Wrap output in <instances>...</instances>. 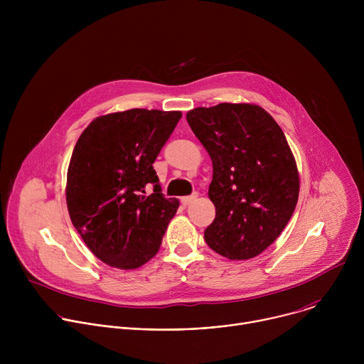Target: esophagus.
Here are the masks:
<instances>
[{
	"label": "esophagus",
	"instance_id": "obj_1",
	"mask_svg": "<svg viewBox=\"0 0 364 364\" xmlns=\"http://www.w3.org/2000/svg\"><path fill=\"white\" fill-rule=\"evenodd\" d=\"M197 197H198V194H197V193H194V194H191V196L181 197V204H183V205H188V204H191Z\"/></svg>",
	"mask_w": 364,
	"mask_h": 364
}]
</instances>
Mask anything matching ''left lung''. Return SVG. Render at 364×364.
I'll return each instance as SVG.
<instances>
[{
  "mask_svg": "<svg viewBox=\"0 0 364 364\" xmlns=\"http://www.w3.org/2000/svg\"><path fill=\"white\" fill-rule=\"evenodd\" d=\"M187 122L209 152L216 207L205 243L219 255L245 261L271 246L289 222L299 176L275 119L250 103H219L187 112Z\"/></svg>",
  "mask_w": 364,
  "mask_h": 364,
  "instance_id": "1",
  "label": "left lung"
}]
</instances>
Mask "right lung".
<instances>
[{"mask_svg": "<svg viewBox=\"0 0 364 364\" xmlns=\"http://www.w3.org/2000/svg\"><path fill=\"white\" fill-rule=\"evenodd\" d=\"M180 118L159 109L108 114L75 145L66 184L70 220L109 267L136 269L161 246L180 203L164 197L152 164Z\"/></svg>", "mask_w": 364, "mask_h": 364, "instance_id": "right-lung-1", "label": "right lung"}]
</instances>
